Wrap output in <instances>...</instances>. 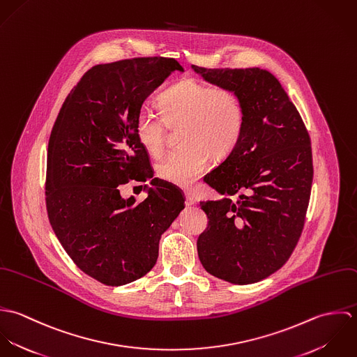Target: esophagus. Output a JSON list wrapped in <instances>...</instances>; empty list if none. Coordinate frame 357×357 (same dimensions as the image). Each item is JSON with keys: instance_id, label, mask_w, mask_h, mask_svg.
<instances>
[{"instance_id": "1", "label": "esophagus", "mask_w": 357, "mask_h": 357, "mask_svg": "<svg viewBox=\"0 0 357 357\" xmlns=\"http://www.w3.org/2000/svg\"><path fill=\"white\" fill-rule=\"evenodd\" d=\"M195 202H197V199H195L194 194L190 191H185V204L191 206V204H195Z\"/></svg>"}]
</instances>
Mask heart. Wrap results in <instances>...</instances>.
<instances>
[{
	"label": "heart",
	"instance_id": "heart-1",
	"mask_svg": "<svg viewBox=\"0 0 357 357\" xmlns=\"http://www.w3.org/2000/svg\"><path fill=\"white\" fill-rule=\"evenodd\" d=\"M162 116L143 107L135 121L142 147L153 158L165 151L169 128H180L184 144L167 153L156 173L178 187L188 188L204 174L210 163L228 158L238 147L246 123L242 98L228 86H213L197 78H185L158 98Z\"/></svg>",
	"mask_w": 357,
	"mask_h": 357
}]
</instances>
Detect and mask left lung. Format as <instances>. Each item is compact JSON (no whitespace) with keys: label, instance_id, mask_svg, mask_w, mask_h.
Listing matches in <instances>:
<instances>
[{"label":"left lung","instance_id":"left-lung-1","mask_svg":"<svg viewBox=\"0 0 357 357\" xmlns=\"http://www.w3.org/2000/svg\"><path fill=\"white\" fill-rule=\"evenodd\" d=\"M192 67L206 81L236 91L246 111L238 147L204 177L228 198L201 202L208 222L198 255L218 279L255 283L280 269L300 241L313 178L310 137L269 71Z\"/></svg>","mask_w":357,"mask_h":357}]
</instances>
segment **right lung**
Masks as SVG:
<instances>
[{"instance_id":"1","label":"right lung","mask_w":357,"mask_h":357,"mask_svg":"<svg viewBox=\"0 0 357 357\" xmlns=\"http://www.w3.org/2000/svg\"><path fill=\"white\" fill-rule=\"evenodd\" d=\"M172 57H133L92 67L63 102L52 128L45 202L66 253L105 286L130 283L153 269L162 234L185 207L172 183L153 178L149 197L121 198L130 180L153 176L136 137L142 104L172 71ZM143 187V185H140Z\"/></svg>"}]
</instances>
